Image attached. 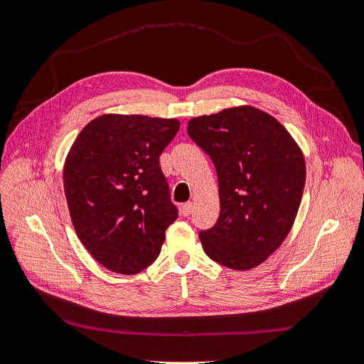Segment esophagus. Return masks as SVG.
Here are the masks:
<instances>
[{"label": "esophagus", "instance_id": "obj_1", "mask_svg": "<svg viewBox=\"0 0 364 364\" xmlns=\"http://www.w3.org/2000/svg\"><path fill=\"white\" fill-rule=\"evenodd\" d=\"M192 213H194V205L192 203H184L181 206V214L184 215V218H188V215H191Z\"/></svg>", "mask_w": 364, "mask_h": 364}]
</instances>
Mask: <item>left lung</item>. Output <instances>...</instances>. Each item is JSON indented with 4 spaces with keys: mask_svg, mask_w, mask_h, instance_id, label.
<instances>
[{
    "mask_svg": "<svg viewBox=\"0 0 364 364\" xmlns=\"http://www.w3.org/2000/svg\"><path fill=\"white\" fill-rule=\"evenodd\" d=\"M188 134L211 158L219 180V219L200 231L205 253L235 270L259 266L296 220L304 153L280 122L253 106L191 119Z\"/></svg>",
    "mask_w": 364,
    "mask_h": 364,
    "instance_id": "obj_1",
    "label": "left lung"
}]
</instances>
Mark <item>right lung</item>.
Wrapping results in <instances>:
<instances>
[{
  "instance_id": "add662e5",
  "label": "right lung",
  "mask_w": 364,
  "mask_h": 364,
  "mask_svg": "<svg viewBox=\"0 0 364 364\" xmlns=\"http://www.w3.org/2000/svg\"><path fill=\"white\" fill-rule=\"evenodd\" d=\"M178 129L176 119L105 114L82 128L67 154L64 191L76 235L115 274L149 267L178 218L159 166Z\"/></svg>"
}]
</instances>
